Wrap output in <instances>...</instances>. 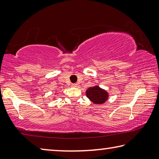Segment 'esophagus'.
Wrapping results in <instances>:
<instances>
[{
    "instance_id": "1",
    "label": "esophagus",
    "mask_w": 159,
    "mask_h": 159,
    "mask_svg": "<svg viewBox=\"0 0 159 159\" xmlns=\"http://www.w3.org/2000/svg\"><path fill=\"white\" fill-rule=\"evenodd\" d=\"M72 86H73V87H77L78 86V84L77 83H72V85H71Z\"/></svg>"
}]
</instances>
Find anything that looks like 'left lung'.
<instances>
[{"instance_id":"obj_1","label":"left lung","mask_w":159,"mask_h":159,"mask_svg":"<svg viewBox=\"0 0 159 159\" xmlns=\"http://www.w3.org/2000/svg\"><path fill=\"white\" fill-rule=\"evenodd\" d=\"M86 96L95 104H103L108 99V94L98 86L90 87L86 90Z\"/></svg>"}]
</instances>
